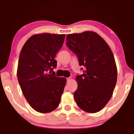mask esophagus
<instances>
[{"instance_id":"esophagus-1","label":"esophagus","mask_w":134,"mask_h":134,"mask_svg":"<svg viewBox=\"0 0 134 134\" xmlns=\"http://www.w3.org/2000/svg\"><path fill=\"white\" fill-rule=\"evenodd\" d=\"M67 82H69V81H70L72 80V77H68V78H67Z\"/></svg>"}]
</instances>
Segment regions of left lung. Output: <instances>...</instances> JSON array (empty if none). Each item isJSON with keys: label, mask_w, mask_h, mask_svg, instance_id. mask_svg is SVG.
Returning <instances> with one entry per match:
<instances>
[{"label": "left lung", "mask_w": 134, "mask_h": 134, "mask_svg": "<svg viewBox=\"0 0 134 134\" xmlns=\"http://www.w3.org/2000/svg\"><path fill=\"white\" fill-rule=\"evenodd\" d=\"M66 44L77 55L79 65L85 67L77 75V88L74 97L85 112L97 113L108 104L117 81L114 55L107 42L96 32L86 31L67 35Z\"/></svg>", "instance_id": "obj_1"}]
</instances>
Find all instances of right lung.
I'll return each mask as SVG.
<instances>
[{"label":"right lung","instance_id":"right-lung-1","mask_svg":"<svg viewBox=\"0 0 134 134\" xmlns=\"http://www.w3.org/2000/svg\"><path fill=\"white\" fill-rule=\"evenodd\" d=\"M65 34H35L26 41L19 57L17 77L22 93L35 111L48 113L59 105L66 84L57 77L55 58L62 47ZM51 71L48 73V71Z\"/></svg>","mask_w":134,"mask_h":134}]
</instances>
